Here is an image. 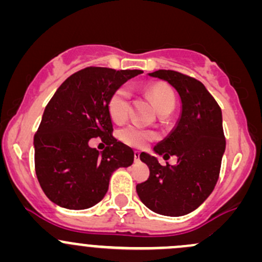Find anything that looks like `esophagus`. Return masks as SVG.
I'll return each mask as SVG.
<instances>
[{
	"mask_svg": "<svg viewBox=\"0 0 262 262\" xmlns=\"http://www.w3.org/2000/svg\"><path fill=\"white\" fill-rule=\"evenodd\" d=\"M139 159H140V153L139 151H134V160H136V162H139Z\"/></svg>",
	"mask_w": 262,
	"mask_h": 262,
	"instance_id": "1",
	"label": "esophagus"
}]
</instances>
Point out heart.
<instances>
[{
	"label": "heart",
	"instance_id": "obj_1",
	"mask_svg": "<svg viewBox=\"0 0 262 262\" xmlns=\"http://www.w3.org/2000/svg\"><path fill=\"white\" fill-rule=\"evenodd\" d=\"M158 113L165 111H173L175 107V97L170 88L163 84H154L146 91ZM130 92L126 85L117 88L108 98L107 109L109 117L116 123H122L128 118ZM118 137L123 143L133 148H145L158 138L157 133L137 124H129L120 129Z\"/></svg>",
	"mask_w": 262,
	"mask_h": 262
}]
</instances>
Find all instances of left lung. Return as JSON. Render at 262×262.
I'll return each mask as SVG.
<instances>
[{"label": "left lung", "mask_w": 262, "mask_h": 262, "mask_svg": "<svg viewBox=\"0 0 262 262\" xmlns=\"http://www.w3.org/2000/svg\"><path fill=\"white\" fill-rule=\"evenodd\" d=\"M151 77L164 79L182 98L177 128L154 148L164 159L177 155V165H160L157 158L142 153L149 178L137 185L146 208L165 216H183L206 200L216 185L225 151L221 109L200 80L175 71L159 70Z\"/></svg>", "instance_id": "left-lung-1"}]
</instances>
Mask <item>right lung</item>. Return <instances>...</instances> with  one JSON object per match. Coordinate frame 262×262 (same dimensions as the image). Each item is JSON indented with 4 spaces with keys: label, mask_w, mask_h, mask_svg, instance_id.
<instances>
[{
    "label": "right lung",
    "mask_w": 262,
    "mask_h": 262,
    "mask_svg": "<svg viewBox=\"0 0 262 262\" xmlns=\"http://www.w3.org/2000/svg\"><path fill=\"white\" fill-rule=\"evenodd\" d=\"M139 70L87 67L68 77L53 94L34 134V169L43 192L62 208L82 210L98 204L116 169L132 165L134 153L113 137L107 102ZM99 136L100 155L88 145Z\"/></svg>",
    "instance_id": "right-lung-1"
}]
</instances>
